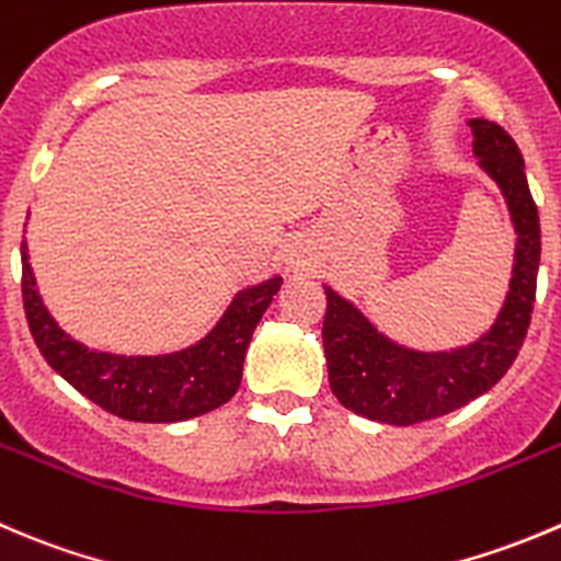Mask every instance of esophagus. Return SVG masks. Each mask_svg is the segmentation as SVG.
<instances>
[{"label":"esophagus","instance_id":"34e87169","mask_svg":"<svg viewBox=\"0 0 561 561\" xmlns=\"http://www.w3.org/2000/svg\"><path fill=\"white\" fill-rule=\"evenodd\" d=\"M287 263H290V265H301L304 263L301 252H298V249H290V252H287Z\"/></svg>","mask_w":561,"mask_h":561}]
</instances>
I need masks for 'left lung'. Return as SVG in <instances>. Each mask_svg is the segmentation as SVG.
I'll list each match as a JSON object with an SVG mask.
<instances>
[{
	"instance_id": "left-lung-1",
	"label": "left lung",
	"mask_w": 561,
	"mask_h": 561,
	"mask_svg": "<svg viewBox=\"0 0 561 561\" xmlns=\"http://www.w3.org/2000/svg\"><path fill=\"white\" fill-rule=\"evenodd\" d=\"M474 153L507 197L518 247L507 301L482 340L449 353H416L394 345L369 325L356 307L325 287L323 347L336 400L358 416L386 425H416L458 411L485 394L513 367L537 296L540 216L513 136L491 119H471Z\"/></svg>"
}]
</instances>
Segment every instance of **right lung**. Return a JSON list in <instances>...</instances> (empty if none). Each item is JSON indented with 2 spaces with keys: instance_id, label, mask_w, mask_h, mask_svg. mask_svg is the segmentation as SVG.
<instances>
[{
  "instance_id": "1",
  "label": "right lung",
  "mask_w": 561,
  "mask_h": 561,
  "mask_svg": "<svg viewBox=\"0 0 561 561\" xmlns=\"http://www.w3.org/2000/svg\"><path fill=\"white\" fill-rule=\"evenodd\" d=\"M279 285L282 279L274 276L238 293L219 325L186 351L114 356L79 345L54 323L37 296L26 247L21 243V296L43 358L87 400L130 422H183L225 405L241 386L249 340Z\"/></svg>"
}]
</instances>
